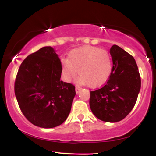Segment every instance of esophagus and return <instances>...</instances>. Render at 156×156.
<instances>
[{
	"label": "esophagus",
	"instance_id": "esophagus-1",
	"mask_svg": "<svg viewBox=\"0 0 156 156\" xmlns=\"http://www.w3.org/2000/svg\"><path fill=\"white\" fill-rule=\"evenodd\" d=\"M75 90H76V94H79V93H80V91L82 90V88H81V87H80L76 86L75 87Z\"/></svg>",
	"mask_w": 156,
	"mask_h": 156
}]
</instances>
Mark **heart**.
<instances>
[{
    "label": "heart",
    "instance_id": "1",
    "mask_svg": "<svg viewBox=\"0 0 156 156\" xmlns=\"http://www.w3.org/2000/svg\"><path fill=\"white\" fill-rule=\"evenodd\" d=\"M112 70L111 55L93 46L74 49L69 52L67 59L62 62V71L66 80H73L79 73V82L93 88L104 84L109 78Z\"/></svg>",
    "mask_w": 156,
    "mask_h": 156
}]
</instances>
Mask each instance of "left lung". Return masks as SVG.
I'll list each match as a JSON object with an SVG mask.
<instances>
[{"mask_svg":"<svg viewBox=\"0 0 156 156\" xmlns=\"http://www.w3.org/2000/svg\"><path fill=\"white\" fill-rule=\"evenodd\" d=\"M113 67L101 89L90 91L89 106L94 115L105 122H118L133 109L140 89V76L135 59L118 45L110 49Z\"/></svg>","mask_w":156,"mask_h":156,"instance_id":"1","label":"left lung"}]
</instances>
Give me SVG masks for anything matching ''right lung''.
Wrapping results in <instances>:
<instances>
[{
    "label": "right lung",
    "instance_id": "1",
    "mask_svg": "<svg viewBox=\"0 0 156 156\" xmlns=\"http://www.w3.org/2000/svg\"><path fill=\"white\" fill-rule=\"evenodd\" d=\"M61 74V61L50 46L30 55L20 65L15 94L21 112L35 126L54 128L69 116L75 87L60 80Z\"/></svg>",
    "mask_w": 156,
    "mask_h": 156
}]
</instances>
